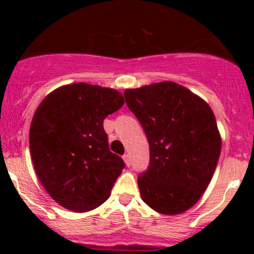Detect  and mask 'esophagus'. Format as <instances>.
<instances>
[{
	"mask_svg": "<svg viewBox=\"0 0 254 254\" xmlns=\"http://www.w3.org/2000/svg\"><path fill=\"white\" fill-rule=\"evenodd\" d=\"M123 160H125V163L127 167H131V155L129 154L123 155Z\"/></svg>",
	"mask_w": 254,
	"mask_h": 254,
	"instance_id": "34e87169",
	"label": "esophagus"
}]
</instances>
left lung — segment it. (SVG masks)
Instances as JSON below:
<instances>
[{"label":"left lung","mask_w":254,"mask_h":254,"mask_svg":"<svg viewBox=\"0 0 254 254\" xmlns=\"http://www.w3.org/2000/svg\"><path fill=\"white\" fill-rule=\"evenodd\" d=\"M125 98L150 145L149 169L137 178L143 202L159 214L185 212L201 198L219 161L214 112L173 81L127 89Z\"/></svg>","instance_id":"obj_1"}]
</instances>
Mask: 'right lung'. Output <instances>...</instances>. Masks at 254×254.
Here are the masks:
<instances>
[{
	"label": "right lung",
	"instance_id": "obj_1",
	"mask_svg": "<svg viewBox=\"0 0 254 254\" xmlns=\"http://www.w3.org/2000/svg\"><path fill=\"white\" fill-rule=\"evenodd\" d=\"M123 104L120 91L77 82L49 93L37 108L29 133L31 160L62 207L86 212L111 196L125 163L109 150L103 121Z\"/></svg>",
	"mask_w": 254,
	"mask_h": 254
}]
</instances>
